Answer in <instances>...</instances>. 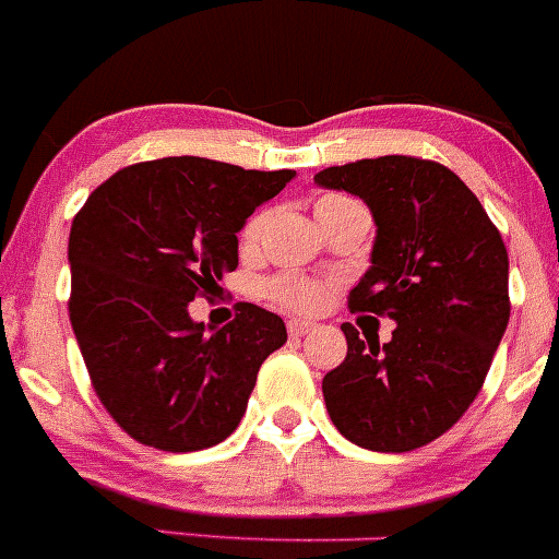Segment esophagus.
I'll return each instance as SVG.
<instances>
[{"mask_svg":"<svg viewBox=\"0 0 559 559\" xmlns=\"http://www.w3.org/2000/svg\"><path fill=\"white\" fill-rule=\"evenodd\" d=\"M286 330H289L292 338H300V335L311 333L313 324L311 322H302V319H289V322H286Z\"/></svg>","mask_w":559,"mask_h":559,"instance_id":"esophagus-1","label":"esophagus"}]
</instances>
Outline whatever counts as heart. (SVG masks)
I'll return each instance as SVG.
<instances>
[{
  "mask_svg": "<svg viewBox=\"0 0 559 559\" xmlns=\"http://www.w3.org/2000/svg\"><path fill=\"white\" fill-rule=\"evenodd\" d=\"M341 202H349V199L324 197L322 202L317 204V210L333 207V204H341ZM262 226H264V213L253 215V218L246 224V229H242V240L246 242L257 240L259 231H262ZM267 292H270V297H273V302L289 308V311H317V308L324 302V295H328L319 281L295 278V275H284V278L270 281Z\"/></svg>",
  "mask_w": 559,
  "mask_h": 559,
  "instance_id": "1",
  "label": "heart"
}]
</instances>
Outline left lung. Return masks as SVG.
I'll use <instances>...</instances> for the list:
<instances>
[{"instance_id":"1","label":"left lung","mask_w":559,"mask_h":559,"mask_svg":"<svg viewBox=\"0 0 559 559\" xmlns=\"http://www.w3.org/2000/svg\"><path fill=\"white\" fill-rule=\"evenodd\" d=\"M313 182L371 210V267L349 308L395 322L382 346L341 324L346 357L322 379L330 420L368 451L429 445L469 409L508 328L506 242L478 197L435 160L366 158Z\"/></svg>"}]
</instances>
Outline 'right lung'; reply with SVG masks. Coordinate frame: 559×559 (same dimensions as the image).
Returning a JSON list of instances; mask_svg holds the SVG:
<instances>
[{
	"mask_svg": "<svg viewBox=\"0 0 559 559\" xmlns=\"http://www.w3.org/2000/svg\"><path fill=\"white\" fill-rule=\"evenodd\" d=\"M295 177L221 160L160 158L119 169L70 226V324L92 388L135 442L191 453L246 415L259 366L286 324L253 302L207 333L188 302L237 267V231Z\"/></svg>",
	"mask_w": 559,
	"mask_h": 559,
	"instance_id": "add662e5",
	"label": "right lung"
}]
</instances>
